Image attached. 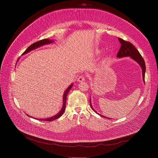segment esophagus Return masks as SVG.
Listing matches in <instances>:
<instances>
[{
    "label": "esophagus",
    "mask_w": 158,
    "mask_h": 158,
    "mask_svg": "<svg viewBox=\"0 0 158 158\" xmlns=\"http://www.w3.org/2000/svg\"><path fill=\"white\" fill-rule=\"evenodd\" d=\"M85 81V77L83 76H80L78 77V79H77V81L78 82H82V81Z\"/></svg>",
    "instance_id": "1"
}]
</instances>
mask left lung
<instances>
[{
  "instance_id": "obj_1",
  "label": "left lung",
  "mask_w": 158,
  "mask_h": 158,
  "mask_svg": "<svg viewBox=\"0 0 158 158\" xmlns=\"http://www.w3.org/2000/svg\"><path fill=\"white\" fill-rule=\"evenodd\" d=\"M118 40H119V42L121 44V47L120 48V50L117 54V57L118 58H121V57H130L131 59L135 61L140 66L141 69H142L143 81L145 82V70H146V66H145V61L143 60V58L142 57V56H141V54H139L138 50L131 43L128 42V41L123 40L120 38H118ZM89 103H90L91 107H92V110L94 111H95V110L92 107V102H91V98H89ZM95 112L100 116H101V117L107 118V117H104V116H102V114L98 113L97 111H95ZM107 118L111 119V118Z\"/></svg>"
}]
</instances>
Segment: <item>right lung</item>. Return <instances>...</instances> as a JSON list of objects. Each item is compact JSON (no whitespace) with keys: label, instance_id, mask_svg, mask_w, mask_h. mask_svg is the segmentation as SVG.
I'll return each mask as SVG.
<instances>
[{"label":"right lung","instance_id":"add662e5","mask_svg":"<svg viewBox=\"0 0 158 158\" xmlns=\"http://www.w3.org/2000/svg\"><path fill=\"white\" fill-rule=\"evenodd\" d=\"M54 43V40H48V39H44V40H40V41H37V42H35L33 44H32L31 45H30L26 51H25V52L22 54V55H24V54H27L28 52H31V51H33V50H35L37 48H39L41 46H44L45 45H48V44H52ZM19 60V59H18ZM73 84H71L68 88L67 89H66L64 92V94H63V106H62V108L61 110H60V111L57 114H56V115L53 116V117H50V118H36V119H38V120H41V121H52V120H54L56 119H57L58 118H60L61 116L63 114L64 110H65V108H66V97H67V95H68V93L69 92L70 89L72 88V87L73 86ZM28 117H31V116L27 114ZM32 118V117H31Z\"/></svg>","mask_w":158,"mask_h":158}]
</instances>
